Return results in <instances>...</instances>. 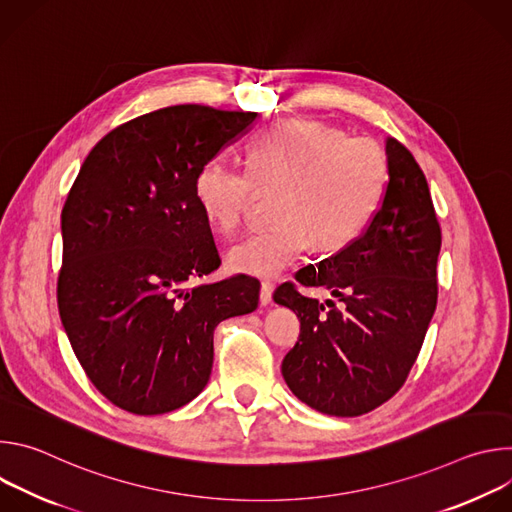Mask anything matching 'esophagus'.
Returning <instances> with one entry per match:
<instances>
[{"mask_svg": "<svg viewBox=\"0 0 512 512\" xmlns=\"http://www.w3.org/2000/svg\"><path fill=\"white\" fill-rule=\"evenodd\" d=\"M271 296H273V285L269 281H263L261 283V291H259L261 306H269L271 304Z\"/></svg>", "mask_w": 512, "mask_h": 512, "instance_id": "1", "label": "esophagus"}]
</instances>
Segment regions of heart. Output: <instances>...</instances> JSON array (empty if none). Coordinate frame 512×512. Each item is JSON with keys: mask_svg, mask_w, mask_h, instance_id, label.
Returning a JSON list of instances; mask_svg holds the SVG:
<instances>
[{"mask_svg": "<svg viewBox=\"0 0 512 512\" xmlns=\"http://www.w3.org/2000/svg\"><path fill=\"white\" fill-rule=\"evenodd\" d=\"M389 180V158L371 137H348L318 121L291 119L249 143V172L208 160L194 178V200L206 223L233 233L259 192H275V227L237 243L231 271L275 277L310 245L336 253L356 241L375 218Z\"/></svg>", "mask_w": 512, "mask_h": 512, "instance_id": "heart-1", "label": "heart"}]
</instances>
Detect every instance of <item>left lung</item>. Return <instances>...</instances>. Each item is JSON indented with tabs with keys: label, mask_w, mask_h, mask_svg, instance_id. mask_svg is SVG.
Masks as SVG:
<instances>
[{
	"label": "left lung",
	"mask_w": 512,
	"mask_h": 512,
	"mask_svg": "<svg viewBox=\"0 0 512 512\" xmlns=\"http://www.w3.org/2000/svg\"><path fill=\"white\" fill-rule=\"evenodd\" d=\"M389 182L364 233L346 249L296 273L298 283L338 300L300 294L281 283L273 300L300 318V338L281 375L312 409L356 417L389 401L405 383L437 304L442 229L425 174L411 152L387 137Z\"/></svg>",
	"instance_id": "obj_1"
}]
</instances>
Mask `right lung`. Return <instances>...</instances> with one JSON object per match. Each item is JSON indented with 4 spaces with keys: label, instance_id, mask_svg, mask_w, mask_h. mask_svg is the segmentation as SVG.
Instances as JSON below:
<instances>
[{
    "label": "right lung",
    "instance_id": "1",
    "mask_svg": "<svg viewBox=\"0 0 512 512\" xmlns=\"http://www.w3.org/2000/svg\"><path fill=\"white\" fill-rule=\"evenodd\" d=\"M255 119L204 105L145 113L95 145L68 192L60 320L91 383L129 413L190 403L210 379L214 328L259 304L247 275L194 283L221 265L194 178Z\"/></svg>",
    "mask_w": 512,
    "mask_h": 512
}]
</instances>
